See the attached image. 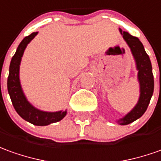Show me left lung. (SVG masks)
Masks as SVG:
<instances>
[{
  "instance_id": "1",
  "label": "left lung",
  "mask_w": 161,
  "mask_h": 161,
  "mask_svg": "<svg viewBox=\"0 0 161 161\" xmlns=\"http://www.w3.org/2000/svg\"><path fill=\"white\" fill-rule=\"evenodd\" d=\"M119 31L129 48L131 49V54L134 57L136 68L138 69V80L140 92L139 101L134 108L124 118L117 120L119 125H125L139 119L147 111L153 93L154 81L151 61L144 49L142 42L139 41V38L131 36L128 32L122 31L121 30H119Z\"/></svg>"
}]
</instances>
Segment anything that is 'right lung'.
<instances>
[{
	"label": "right lung",
	"instance_id": "obj_1",
	"mask_svg": "<svg viewBox=\"0 0 161 161\" xmlns=\"http://www.w3.org/2000/svg\"><path fill=\"white\" fill-rule=\"evenodd\" d=\"M37 33L38 32H34L30 36H26L21 42L16 49V52L14 53V57H12L10 62L9 74L8 77V92L14 110L23 119L35 125L43 126L62 120L67 114V111L50 112L38 110L37 108L34 107L28 101L22 92L19 77L20 64L26 47L31 40H33V38L37 35Z\"/></svg>",
	"mask_w": 161,
	"mask_h": 161
}]
</instances>
